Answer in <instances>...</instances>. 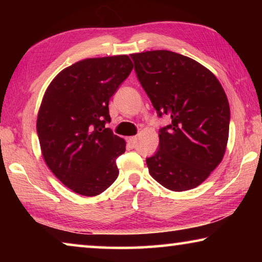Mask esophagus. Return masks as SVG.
Listing matches in <instances>:
<instances>
[{"instance_id":"esophagus-1","label":"esophagus","mask_w":262,"mask_h":262,"mask_svg":"<svg viewBox=\"0 0 262 262\" xmlns=\"http://www.w3.org/2000/svg\"><path fill=\"white\" fill-rule=\"evenodd\" d=\"M127 142H128V143H129L130 145H133V147H134V145L136 144V142H137V137H136V136H130V137H128V139H127Z\"/></svg>"}]
</instances>
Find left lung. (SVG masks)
I'll return each instance as SVG.
<instances>
[{"instance_id": "left-lung-1", "label": "left lung", "mask_w": 262, "mask_h": 262, "mask_svg": "<svg viewBox=\"0 0 262 262\" xmlns=\"http://www.w3.org/2000/svg\"><path fill=\"white\" fill-rule=\"evenodd\" d=\"M135 73L158 117L171 123L159 129V148L147 158L149 173L164 187L183 192L202 184L223 159L230 107L210 70L171 51L132 54Z\"/></svg>"}]
</instances>
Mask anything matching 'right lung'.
<instances>
[{
  "label": "right lung",
  "mask_w": 262,
  "mask_h": 262,
  "mask_svg": "<svg viewBox=\"0 0 262 262\" xmlns=\"http://www.w3.org/2000/svg\"><path fill=\"white\" fill-rule=\"evenodd\" d=\"M132 69L128 55L78 61L57 74L43 95L37 119L42 157L75 193L95 196L118 178L115 161L126 142L105 125L111 97Z\"/></svg>",
  "instance_id": "add662e5"
}]
</instances>
